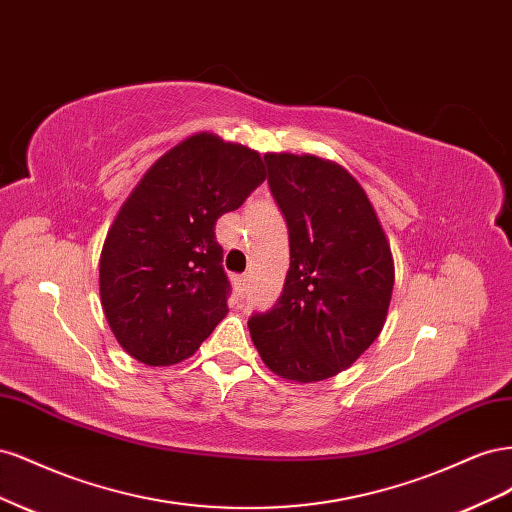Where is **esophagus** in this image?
<instances>
[{
    "instance_id": "1",
    "label": "esophagus",
    "mask_w": 512,
    "mask_h": 512,
    "mask_svg": "<svg viewBox=\"0 0 512 512\" xmlns=\"http://www.w3.org/2000/svg\"><path fill=\"white\" fill-rule=\"evenodd\" d=\"M247 284H250V275L243 273V275H239V277H237V288H239V292H241V294H245Z\"/></svg>"
}]
</instances>
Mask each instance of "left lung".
<instances>
[{"instance_id": "1", "label": "left lung", "mask_w": 512, "mask_h": 512, "mask_svg": "<svg viewBox=\"0 0 512 512\" xmlns=\"http://www.w3.org/2000/svg\"><path fill=\"white\" fill-rule=\"evenodd\" d=\"M269 188L288 224L280 299L247 327L260 359L294 382L327 380L380 335L395 282L389 241L365 190L316 156L267 153Z\"/></svg>"}]
</instances>
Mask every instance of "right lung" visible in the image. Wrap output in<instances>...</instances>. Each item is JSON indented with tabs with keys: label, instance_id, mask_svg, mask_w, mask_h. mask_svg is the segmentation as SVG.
I'll use <instances>...</instances> for the list:
<instances>
[{
	"label": "right lung",
	"instance_id": "obj_1",
	"mask_svg": "<svg viewBox=\"0 0 512 512\" xmlns=\"http://www.w3.org/2000/svg\"><path fill=\"white\" fill-rule=\"evenodd\" d=\"M265 177L256 151L194 134L164 153L123 203L100 254V299L136 361L188 359L228 314L215 222Z\"/></svg>",
	"mask_w": 512,
	"mask_h": 512
}]
</instances>
